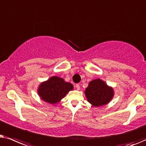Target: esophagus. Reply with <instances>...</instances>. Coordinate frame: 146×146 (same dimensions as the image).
<instances>
[{"label": "esophagus", "mask_w": 146, "mask_h": 146, "mask_svg": "<svg viewBox=\"0 0 146 146\" xmlns=\"http://www.w3.org/2000/svg\"><path fill=\"white\" fill-rule=\"evenodd\" d=\"M75 87H76V88H77V90L80 89V85H79V84H76V85H75Z\"/></svg>", "instance_id": "esophagus-1"}]
</instances>
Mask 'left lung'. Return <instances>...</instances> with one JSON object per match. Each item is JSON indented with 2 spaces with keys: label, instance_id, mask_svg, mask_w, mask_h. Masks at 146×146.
<instances>
[{
  "label": "left lung",
  "instance_id": "8db88e82",
  "mask_svg": "<svg viewBox=\"0 0 146 146\" xmlns=\"http://www.w3.org/2000/svg\"><path fill=\"white\" fill-rule=\"evenodd\" d=\"M85 96L87 101L93 106H104L111 100L113 97V90L104 81L100 79L91 81L85 89Z\"/></svg>",
  "mask_w": 146,
  "mask_h": 146
}]
</instances>
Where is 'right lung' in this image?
Masks as SVG:
<instances>
[{"label":"right lung","mask_w":146,"mask_h":146,"mask_svg":"<svg viewBox=\"0 0 146 146\" xmlns=\"http://www.w3.org/2000/svg\"><path fill=\"white\" fill-rule=\"evenodd\" d=\"M73 89L71 83L65 82L63 79L59 77L54 76L40 85L38 93L44 102L54 104L59 102Z\"/></svg>","instance_id":"1"}]
</instances>
